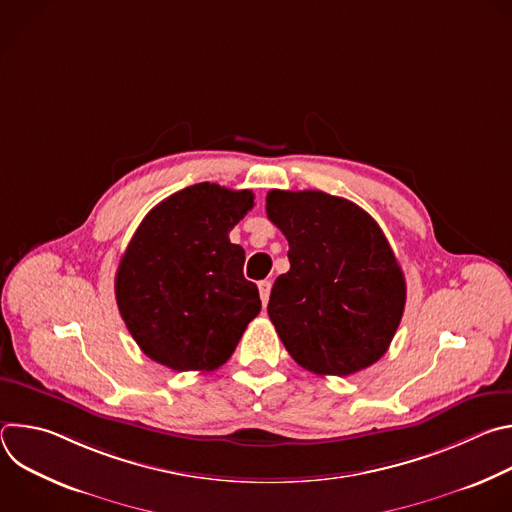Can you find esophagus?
Segmentation results:
<instances>
[{
    "label": "esophagus",
    "mask_w": 512,
    "mask_h": 512,
    "mask_svg": "<svg viewBox=\"0 0 512 512\" xmlns=\"http://www.w3.org/2000/svg\"><path fill=\"white\" fill-rule=\"evenodd\" d=\"M257 287H259V296H261L263 306H267V302H269V294H271V281L263 279V281H259V283H257Z\"/></svg>",
    "instance_id": "obj_1"
}]
</instances>
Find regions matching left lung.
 <instances>
[{
	"label": "left lung",
	"mask_w": 512,
	"mask_h": 512,
	"mask_svg": "<svg viewBox=\"0 0 512 512\" xmlns=\"http://www.w3.org/2000/svg\"><path fill=\"white\" fill-rule=\"evenodd\" d=\"M269 221L289 243V271L273 283L267 314L300 367L348 377L389 348L405 277L375 218L320 190H271Z\"/></svg>",
	"instance_id": "8db88e82"
}]
</instances>
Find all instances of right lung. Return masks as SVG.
<instances>
[{
	"mask_svg": "<svg viewBox=\"0 0 512 512\" xmlns=\"http://www.w3.org/2000/svg\"><path fill=\"white\" fill-rule=\"evenodd\" d=\"M251 208V190L202 182L145 214L115 275L121 318L143 354L202 373L231 358L261 310L245 251L229 239Z\"/></svg>",
	"mask_w": 512,
	"mask_h": 512,
	"instance_id": "1",
	"label": "right lung"
}]
</instances>
